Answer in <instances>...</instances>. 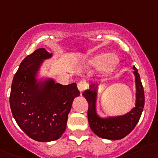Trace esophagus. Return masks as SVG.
Listing matches in <instances>:
<instances>
[{
	"instance_id": "obj_1",
	"label": "esophagus",
	"mask_w": 158,
	"mask_h": 158,
	"mask_svg": "<svg viewBox=\"0 0 158 158\" xmlns=\"http://www.w3.org/2000/svg\"><path fill=\"white\" fill-rule=\"evenodd\" d=\"M77 88L81 92H83L87 89V84L85 81H80L77 83Z\"/></svg>"
}]
</instances>
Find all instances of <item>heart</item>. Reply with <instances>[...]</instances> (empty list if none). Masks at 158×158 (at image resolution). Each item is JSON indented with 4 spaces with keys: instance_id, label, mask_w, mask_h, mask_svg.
<instances>
[{
    "instance_id": "1",
    "label": "heart",
    "mask_w": 158,
    "mask_h": 158,
    "mask_svg": "<svg viewBox=\"0 0 158 158\" xmlns=\"http://www.w3.org/2000/svg\"><path fill=\"white\" fill-rule=\"evenodd\" d=\"M92 63L96 67H105L106 66L108 71H111L118 63V59L116 56H111L107 53L99 54L93 58Z\"/></svg>"
}]
</instances>
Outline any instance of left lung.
<instances>
[{
  "label": "left lung",
  "mask_w": 158,
  "mask_h": 158,
  "mask_svg": "<svg viewBox=\"0 0 158 158\" xmlns=\"http://www.w3.org/2000/svg\"><path fill=\"white\" fill-rule=\"evenodd\" d=\"M135 76L136 85V102L135 107L125 115L102 119L98 117L95 112V96L96 89L95 85H92L90 90L85 91L83 96L89 103L88 119L89 125L95 135L106 139L118 140L128 135L135 127L141 117L144 107L145 96L142 85L140 76L135 66H133Z\"/></svg>",
  "instance_id": "8db88e82"
}]
</instances>
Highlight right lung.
<instances>
[{"mask_svg":"<svg viewBox=\"0 0 158 158\" xmlns=\"http://www.w3.org/2000/svg\"><path fill=\"white\" fill-rule=\"evenodd\" d=\"M52 54L38 48L20 63L11 84L10 107L19 128L38 142L56 140L66 128L72 103L80 95L76 83L62 85L52 80L37 83L36 73Z\"/></svg>","mask_w":158,"mask_h":158,"instance_id":"obj_1","label":"right lung"}]
</instances>
